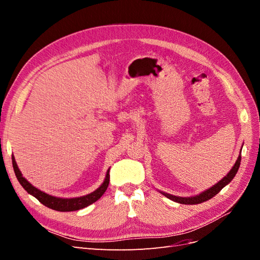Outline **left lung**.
<instances>
[{"mask_svg": "<svg viewBox=\"0 0 260 260\" xmlns=\"http://www.w3.org/2000/svg\"><path fill=\"white\" fill-rule=\"evenodd\" d=\"M240 164H241V155L238 157V160L235 161L234 166L232 167V169L230 170L229 174H228L222 180H220L217 184H215L214 186H211L205 192L201 193L200 195L193 196V198H179V196H174V195H170V194L164 193V192H160V193L166 196V198H168L169 200H171V201L180 203V204H185V205H195V204L206 202V201L214 198V196L217 195L220 191H221L228 183L231 182V180L235 177V175H237V172L240 168Z\"/></svg>", "mask_w": 260, "mask_h": 260, "instance_id": "8db88e82", "label": "left lung"}]
</instances>
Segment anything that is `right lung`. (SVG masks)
<instances>
[{
    "instance_id": "obj_1",
    "label": "right lung",
    "mask_w": 260,
    "mask_h": 260,
    "mask_svg": "<svg viewBox=\"0 0 260 260\" xmlns=\"http://www.w3.org/2000/svg\"><path fill=\"white\" fill-rule=\"evenodd\" d=\"M12 161H13L15 175H16V178L19 181L21 186L25 188V190L29 194L34 195L35 198L39 202L42 203L44 206L52 208L54 210H57V211H75V210H79V209H82L86 206L91 205V204H93L94 202H96L99 199H101V196L103 195L105 193V191L107 190L108 183H109V169H108L103 184H102L98 188V190H95L94 192H92L88 195L81 196V198H75V199L55 198V196L46 194L40 190H38V188L35 187L34 185H31L28 181L22 177L20 170L17 167V164H16V161H15L14 156L12 157Z\"/></svg>"
}]
</instances>
